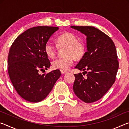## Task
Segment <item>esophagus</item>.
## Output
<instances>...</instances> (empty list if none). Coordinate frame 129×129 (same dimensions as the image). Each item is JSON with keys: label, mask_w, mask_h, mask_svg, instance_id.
<instances>
[{"label": "esophagus", "mask_w": 129, "mask_h": 129, "mask_svg": "<svg viewBox=\"0 0 129 129\" xmlns=\"http://www.w3.org/2000/svg\"><path fill=\"white\" fill-rule=\"evenodd\" d=\"M61 73H62V74H64V73H66L67 72V71H65L61 70Z\"/></svg>", "instance_id": "obj_1"}]
</instances>
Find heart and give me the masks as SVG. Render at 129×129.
Masks as SVG:
<instances>
[{
	"mask_svg": "<svg viewBox=\"0 0 129 129\" xmlns=\"http://www.w3.org/2000/svg\"><path fill=\"white\" fill-rule=\"evenodd\" d=\"M57 45L59 48H65V56L57 58L52 62L54 69L67 71L72 66L74 58L80 60L85 53V47L82 43L78 41V39L74 34L64 33L57 38ZM45 52L48 57L53 58L56 54L57 47L50 41L45 45Z\"/></svg>",
	"mask_w": 129,
	"mask_h": 129,
	"instance_id": "b5f03b06",
	"label": "heart"
}]
</instances>
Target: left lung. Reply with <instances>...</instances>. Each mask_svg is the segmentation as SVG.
<instances>
[{
  "instance_id": "left-lung-1",
  "label": "left lung",
  "mask_w": 129,
  "mask_h": 129,
  "mask_svg": "<svg viewBox=\"0 0 129 129\" xmlns=\"http://www.w3.org/2000/svg\"><path fill=\"white\" fill-rule=\"evenodd\" d=\"M87 36V51L76 68L84 71L75 74L73 89L85 103L101 99L115 83L119 62L114 42L107 34L92 26H71ZM87 73L84 78V73Z\"/></svg>"
}]
</instances>
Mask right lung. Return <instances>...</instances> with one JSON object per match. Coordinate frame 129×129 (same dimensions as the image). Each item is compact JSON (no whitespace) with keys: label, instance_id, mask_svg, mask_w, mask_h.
<instances>
[{"label":"right lung","instance_id":"add662e5","mask_svg":"<svg viewBox=\"0 0 129 129\" xmlns=\"http://www.w3.org/2000/svg\"><path fill=\"white\" fill-rule=\"evenodd\" d=\"M58 27L37 26L29 28L14 41L8 56V72L14 88L26 101L36 103L50 92L61 76L58 69L41 75L50 62L45 45Z\"/></svg>","mask_w":129,"mask_h":129}]
</instances>
